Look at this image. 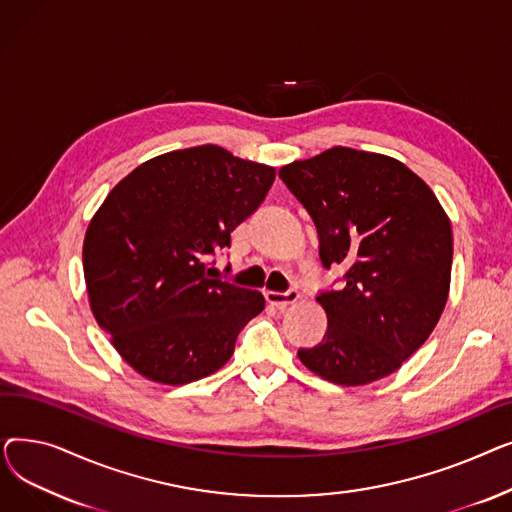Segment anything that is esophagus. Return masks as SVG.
Returning a JSON list of instances; mask_svg holds the SVG:
<instances>
[{
	"mask_svg": "<svg viewBox=\"0 0 512 512\" xmlns=\"http://www.w3.org/2000/svg\"><path fill=\"white\" fill-rule=\"evenodd\" d=\"M265 299L270 305H276V307H288V305H294L299 299H301V292L299 290H288V292H274V290H267L265 292Z\"/></svg>",
	"mask_w": 512,
	"mask_h": 512,
	"instance_id": "esophagus-1",
	"label": "esophagus"
}]
</instances>
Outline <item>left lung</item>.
Here are the masks:
<instances>
[{
  "label": "left lung",
  "mask_w": 512,
  "mask_h": 512,
  "mask_svg": "<svg viewBox=\"0 0 512 512\" xmlns=\"http://www.w3.org/2000/svg\"><path fill=\"white\" fill-rule=\"evenodd\" d=\"M311 213L319 257L344 286L317 303L324 340L297 353L338 386H365L402 367L434 332L450 292L452 228L429 188L402 161L332 147L280 168Z\"/></svg>",
  "instance_id": "obj_1"
}]
</instances>
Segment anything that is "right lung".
Returning <instances> with one entry per match:
<instances>
[{
  "label": "right lung",
  "mask_w": 512,
  "mask_h": 512,
  "mask_svg": "<svg viewBox=\"0 0 512 512\" xmlns=\"http://www.w3.org/2000/svg\"><path fill=\"white\" fill-rule=\"evenodd\" d=\"M276 168L218 145L147 159L89 222L83 270L93 317L118 355L155 384H191L224 367L259 290L209 278L213 251L261 205Z\"/></svg>",
  "instance_id": "right-lung-1"
}]
</instances>
